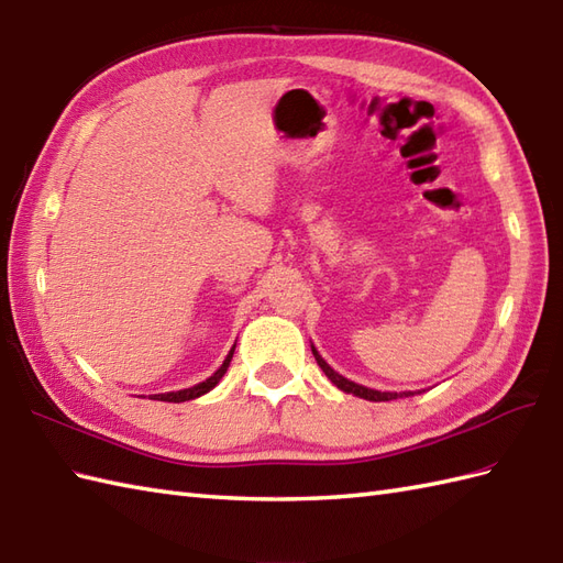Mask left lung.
I'll return each instance as SVG.
<instances>
[{"label": "left lung", "instance_id": "obj_1", "mask_svg": "<svg viewBox=\"0 0 563 563\" xmlns=\"http://www.w3.org/2000/svg\"><path fill=\"white\" fill-rule=\"evenodd\" d=\"M313 356H316V361H318V366L324 371V376H328L336 387H340V390H344V393H349V395L371 399V402H390V399H397V397L415 395V393H380V390H371V387H364V385H358V383L346 380L344 376H340V373L332 371L328 361H324V358L316 352V346H313Z\"/></svg>", "mask_w": 563, "mask_h": 563}]
</instances>
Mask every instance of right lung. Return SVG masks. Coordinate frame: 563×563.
Wrapping results in <instances>:
<instances>
[{"instance_id":"add662e5","label":"right lung","mask_w":563,"mask_h":563,"mask_svg":"<svg viewBox=\"0 0 563 563\" xmlns=\"http://www.w3.org/2000/svg\"><path fill=\"white\" fill-rule=\"evenodd\" d=\"M233 349H235V346H233ZM233 349L229 352V356L223 358V364L217 368L214 376H209L207 380L197 383V385H192V387H185V390H178V393H161V395H154V399H158V402H187V399L202 397L205 393H209L211 387H214V385L223 378V373H227V368H229V364H231V358H233Z\"/></svg>"}]
</instances>
